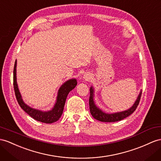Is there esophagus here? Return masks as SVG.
<instances>
[{
    "label": "esophagus",
    "mask_w": 161,
    "mask_h": 161,
    "mask_svg": "<svg viewBox=\"0 0 161 161\" xmlns=\"http://www.w3.org/2000/svg\"><path fill=\"white\" fill-rule=\"evenodd\" d=\"M91 78V75L90 73H85L84 75V79L85 80H89Z\"/></svg>",
    "instance_id": "1"
}]
</instances>
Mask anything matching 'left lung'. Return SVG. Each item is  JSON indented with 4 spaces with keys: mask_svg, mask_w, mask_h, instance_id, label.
<instances>
[{
    "mask_svg": "<svg viewBox=\"0 0 161 161\" xmlns=\"http://www.w3.org/2000/svg\"><path fill=\"white\" fill-rule=\"evenodd\" d=\"M94 88L91 86L90 89V98H89L90 114H91L93 118H95L96 120L101 122H118L121 120H123L124 118H125L128 116H129L130 115L133 114L135 111V109H137V106L139 103L140 98H141V96H142V91H141L139 92V94L138 95L137 100L135 101L133 105L129 109L123 111V112H120L108 114L103 112L101 109L97 108V105H95V103H94Z\"/></svg>",
    "mask_w": 161,
    "mask_h": 161,
    "instance_id": "left-lung-1",
    "label": "left lung"
}]
</instances>
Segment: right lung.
<instances>
[{
	"label": "right lung",
	"mask_w": 161,
	"mask_h": 161,
	"mask_svg": "<svg viewBox=\"0 0 161 161\" xmlns=\"http://www.w3.org/2000/svg\"><path fill=\"white\" fill-rule=\"evenodd\" d=\"M16 67H17V61L15 60L14 69V88L16 99H17L21 108L32 118L41 122L51 124L58 120L62 114H63L64 106L68 94L77 86V80L75 79H71L65 81L58 90L56 101L53 108L51 110L44 112V111L32 108L24 102L17 84Z\"/></svg>",
	"instance_id": "1"
}]
</instances>
